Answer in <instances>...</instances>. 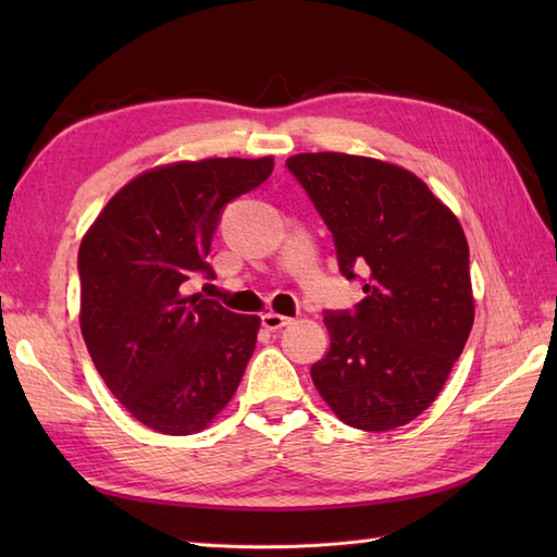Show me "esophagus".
Here are the masks:
<instances>
[{"mask_svg":"<svg viewBox=\"0 0 557 557\" xmlns=\"http://www.w3.org/2000/svg\"><path fill=\"white\" fill-rule=\"evenodd\" d=\"M289 323H292V318L282 315V313H275V311H270V313L263 315V327L270 330V333H275V330L285 327V325H289Z\"/></svg>","mask_w":557,"mask_h":557,"instance_id":"esophagus-1","label":"esophagus"}]
</instances>
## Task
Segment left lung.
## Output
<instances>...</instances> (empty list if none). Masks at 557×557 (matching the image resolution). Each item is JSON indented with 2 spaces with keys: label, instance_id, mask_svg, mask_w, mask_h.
Segmentation results:
<instances>
[{
  "label": "left lung",
  "instance_id": "8db88e82",
  "mask_svg": "<svg viewBox=\"0 0 557 557\" xmlns=\"http://www.w3.org/2000/svg\"><path fill=\"white\" fill-rule=\"evenodd\" d=\"M287 168L333 232L342 275L369 272L357 309L325 313L313 385L351 429H399L441 395L474 325L465 230L399 164L299 152Z\"/></svg>",
  "mask_w": 557,
  "mask_h": 557
}]
</instances>
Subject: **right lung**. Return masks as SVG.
<instances>
[{"label": "right lung", "mask_w": 557, "mask_h": 557, "mask_svg": "<svg viewBox=\"0 0 557 557\" xmlns=\"http://www.w3.org/2000/svg\"><path fill=\"white\" fill-rule=\"evenodd\" d=\"M272 168V156L160 164L122 186L83 234V339L110 393L152 431L200 433L242 383L260 318L186 297L182 285L194 272L210 275L224 203Z\"/></svg>", "instance_id": "right-lung-1"}]
</instances>
